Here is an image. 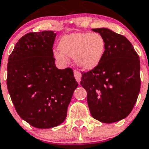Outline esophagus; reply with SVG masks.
<instances>
[{
    "label": "esophagus",
    "mask_w": 149,
    "mask_h": 149,
    "mask_svg": "<svg viewBox=\"0 0 149 149\" xmlns=\"http://www.w3.org/2000/svg\"><path fill=\"white\" fill-rule=\"evenodd\" d=\"M74 76L76 81L79 83L80 81H81V77H82L81 73H80L78 70H74Z\"/></svg>",
    "instance_id": "esophagus-1"
}]
</instances>
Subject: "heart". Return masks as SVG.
Here are the masks:
<instances>
[{"label": "heart", "instance_id": "heart-1", "mask_svg": "<svg viewBox=\"0 0 149 149\" xmlns=\"http://www.w3.org/2000/svg\"><path fill=\"white\" fill-rule=\"evenodd\" d=\"M59 49L53 51V56L61 63L68 57L73 58L75 64L83 70H91L103 60L107 49L105 38L99 33L78 32L61 38Z\"/></svg>", "mask_w": 149, "mask_h": 149}]
</instances>
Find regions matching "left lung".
<instances>
[{"label": "left lung", "mask_w": 149, "mask_h": 149, "mask_svg": "<svg viewBox=\"0 0 149 149\" xmlns=\"http://www.w3.org/2000/svg\"><path fill=\"white\" fill-rule=\"evenodd\" d=\"M92 31L105 38L107 49L97 67L82 73L80 84L87 91L92 117L110 124L126 118L136 102L141 85L139 57L123 35L106 28Z\"/></svg>", "instance_id": "1"}]
</instances>
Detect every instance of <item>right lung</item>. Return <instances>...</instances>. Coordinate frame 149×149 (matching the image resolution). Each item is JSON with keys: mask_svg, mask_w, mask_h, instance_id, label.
<instances>
[{"mask_svg": "<svg viewBox=\"0 0 149 149\" xmlns=\"http://www.w3.org/2000/svg\"><path fill=\"white\" fill-rule=\"evenodd\" d=\"M55 37L52 31L26 33L8 58L6 85L15 110L23 120L40 129L64 122L78 86L73 70L55 66Z\"/></svg>", "mask_w": 149, "mask_h": 149, "instance_id": "obj_1", "label": "right lung"}]
</instances>
